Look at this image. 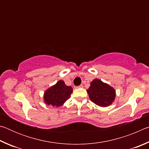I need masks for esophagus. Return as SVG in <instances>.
Wrapping results in <instances>:
<instances>
[{
	"mask_svg": "<svg viewBox=\"0 0 149 149\" xmlns=\"http://www.w3.org/2000/svg\"><path fill=\"white\" fill-rule=\"evenodd\" d=\"M77 87H83V85H79V86H77Z\"/></svg>",
	"mask_w": 149,
	"mask_h": 149,
	"instance_id": "obj_1",
	"label": "esophagus"
}]
</instances>
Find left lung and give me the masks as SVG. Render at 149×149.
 Here are the masks:
<instances>
[{"label":"left lung","mask_w":149,"mask_h":149,"mask_svg":"<svg viewBox=\"0 0 149 149\" xmlns=\"http://www.w3.org/2000/svg\"><path fill=\"white\" fill-rule=\"evenodd\" d=\"M87 93L92 102L102 107L112 104L116 95L115 90L112 87L98 79L91 83Z\"/></svg>","instance_id":"1"}]
</instances>
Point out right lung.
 Wrapping results in <instances>:
<instances>
[{"mask_svg": "<svg viewBox=\"0 0 149 149\" xmlns=\"http://www.w3.org/2000/svg\"><path fill=\"white\" fill-rule=\"evenodd\" d=\"M72 92V87L65 85L64 82L60 80L45 93V102L53 107H60L70 99Z\"/></svg>", "mask_w": 149, "mask_h": 149, "instance_id": "add662e5", "label": "right lung"}]
</instances>
